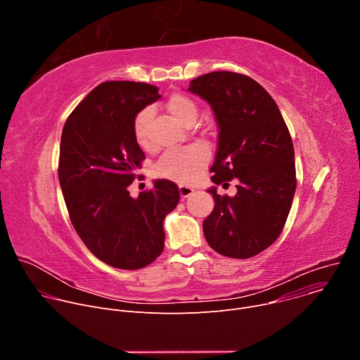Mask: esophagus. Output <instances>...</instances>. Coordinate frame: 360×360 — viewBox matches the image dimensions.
<instances>
[{
  "label": "esophagus",
  "instance_id": "obj_1",
  "mask_svg": "<svg viewBox=\"0 0 360 360\" xmlns=\"http://www.w3.org/2000/svg\"><path fill=\"white\" fill-rule=\"evenodd\" d=\"M193 192H195V189H193L192 186L185 185V184H181V185H179V193H181V198H182V199L191 196Z\"/></svg>",
  "mask_w": 360,
  "mask_h": 360
}]
</instances>
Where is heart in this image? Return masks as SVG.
I'll use <instances>...</instances> for the list:
<instances>
[{
    "label": "heart",
    "mask_w": 360,
    "mask_h": 360,
    "mask_svg": "<svg viewBox=\"0 0 360 360\" xmlns=\"http://www.w3.org/2000/svg\"><path fill=\"white\" fill-rule=\"evenodd\" d=\"M167 110L169 114L186 125L191 121H195L198 114V107L195 101L185 94L175 92L167 101ZM146 121L148 111H141L134 120V136L138 145H148L146 135ZM208 150L202 145H191L181 149H172L165 152L155 165V172L165 178L179 179V181H191L196 178L205 164L208 162Z\"/></svg>",
    "instance_id": "b5f03b06"
}]
</instances>
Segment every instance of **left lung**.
I'll use <instances>...</instances> for the list:
<instances>
[{
	"label": "left lung",
	"mask_w": 360,
	"mask_h": 360,
	"mask_svg": "<svg viewBox=\"0 0 360 360\" xmlns=\"http://www.w3.org/2000/svg\"><path fill=\"white\" fill-rule=\"evenodd\" d=\"M189 92L211 105L219 128L211 172L217 185L235 179L236 195H219L203 221L205 239L218 253L248 259L281 235L296 189L295 150L274 98L255 79L214 71L191 81Z\"/></svg>",
	"instance_id": "1"
}]
</instances>
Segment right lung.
I'll return each mask as SVG.
<instances>
[{
	"label": "right lung",
	"mask_w": 360,
	"mask_h": 360,
	"mask_svg": "<svg viewBox=\"0 0 360 360\" xmlns=\"http://www.w3.org/2000/svg\"><path fill=\"white\" fill-rule=\"evenodd\" d=\"M160 98L149 84L102 82L63 129L58 178L70 219L85 246L112 268L141 269L158 258L164 219L179 200L178 186L168 179H155L138 198L128 191L145 160L134 120Z\"/></svg>",
	"instance_id": "obj_1"
}]
</instances>
